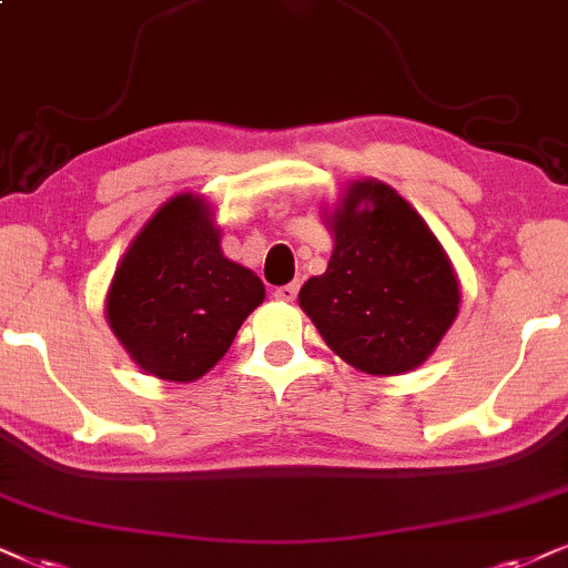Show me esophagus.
Returning <instances> with one entry per match:
<instances>
[{
	"mask_svg": "<svg viewBox=\"0 0 568 568\" xmlns=\"http://www.w3.org/2000/svg\"><path fill=\"white\" fill-rule=\"evenodd\" d=\"M296 296H298V285L296 283L280 285V288H275V298H280V301H293Z\"/></svg>",
	"mask_w": 568,
	"mask_h": 568,
	"instance_id": "obj_1",
	"label": "esophagus"
}]
</instances>
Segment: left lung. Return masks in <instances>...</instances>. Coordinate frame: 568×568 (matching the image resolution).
<instances>
[{"label": "left lung", "instance_id": "8db88e82", "mask_svg": "<svg viewBox=\"0 0 568 568\" xmlns=\"http://www.w3.org/2000/svg\"><path fill=\"white\" fill-rule=\"evenodd\" d=\"M367 203L364 211L361 204ZM325 275L308 277L298 304L356 369L400 375L433 354L458 314V280L425 220L390 185L356 181L329 217Z\"/></svg>", "mask_w": 568, "mask_h": 568}]
</instances>
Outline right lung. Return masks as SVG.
Masks as SVG:
<instances>
[{"instance_id": "add662e5", "label": "right lung", "mask_w": 568, "mask_h": 568, "mask_svg": "<svg viewBox=\"0 0 568 568\" xmlns=\"http://www.w3.org/2000/svg\"><path fill=\"white\" fill-rule=\"evenodd\" d=\"M262 301V280L222 256L212 212L183 193L128 246L106 293V320L139 367L191 383L227 354Z\"/></svg>"}]
</instances>
